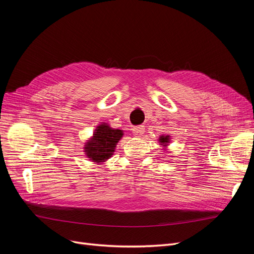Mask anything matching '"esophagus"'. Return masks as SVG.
I'll use <instances>...</instances> for the list:
<instances>
[{
	"label": "esophagus",
	"mask_w": 254,
	"mask_h": 254,
	"mask_svg": "<svg viewBox=\"0 0 254 254\" xmlns=\"http://www.w3.org/2000/svg\"><path fill=\"white\" fill-rule=\"evenodd\" d=\"M144 131H145L144 126H135L132 129V132L135 136H141L144 133Z\"/></svg>",
	"instance_id": "34e87169"
}]
</instances>
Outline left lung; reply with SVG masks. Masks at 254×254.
Listing matches in <instances>:
<instances>
[{
    "mask_svg": "<svg viewBox=\"0 0 254 254\" xmlns=\"http://www.w3.org/2000/svg\"><path fill=\"white\" fill-rule=\"evenodd\" d=\"M168 136H170V135H166V136L162 135V136H161L160 139H159V141H160L161 143H162V144H164V146H166V144H167L168 142H170V141H168Z\"/></svg>",
    "mask_w": 254,
    "mask_h": 254,
    "instance_id": "obj_1",
    "label": "left lung"
}]
</instances>
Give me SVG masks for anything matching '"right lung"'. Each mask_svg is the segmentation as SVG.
Segmentation results:
<instances>
[{
    "instance_id": "add662e5",
    "label": "right lung",
    "mask_w": 254,
    "mask_h": 254,
    "mask_svg": "<svg viewBox=\"0 0 254 254\" xmlns=\"http://www.w3.org/2000/svg\"><path fill=\"white\" fill-rule=\"evenodd\" d=\"M123 132L120 129H112L106 124L99 125L95 129L93 137L87 142L84 152L90 160H93V162H105L111 157L115 145L120 141Z\"/></svg>"
}]
</instances>
